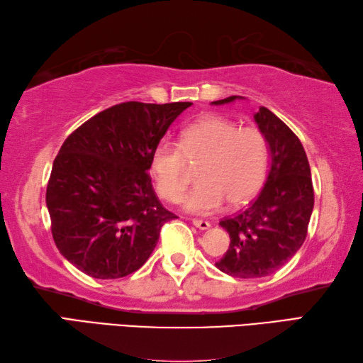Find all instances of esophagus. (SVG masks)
Segmentation results:
<instances>
[{"instance_id":"34e87169","label":"esophagus","mask_w":363,"mask_h":363,"mask_svg":"<svg viewBox=\"0 0 363 363\" xmlns=\"http://www.w3.org/2000/svg\"><path fill=\"white\" fill-rule=\"evenodd\" d=\"M191 223H194L196 228L200 230H209L211 228V223L208 222V220H200V218H194L191 220Z\"/></svg>"}]
</instances>
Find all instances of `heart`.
I'll list each match as a JSON object with an SVG mask.
<instances>
[{
    "mask_svg": "<svg viewBox=\"0 0 363 363\" xmlns=\"http://www.w3.org/2000/svg\"><path fill=\"white\" fill-rule=\"evenodd\" d=\"M186 162L196 169L198 186L182 198V208L211 214L226 200L240 206L258 194L266 177V138L255 127H242L222 116H206L181 132L179 146L159 143L149 168L159 195L176 203L187 187Z\"/></svg>",
    "mask_w": 363,
    "mask_h": 363,
    "instance_id": "b5f03b06",
    "label": "heart"
}]
</instances>
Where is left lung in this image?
<instances>
[{"mask_svg": "<svg viewBox=\"0 0 363 363\" xmlns=\"http://www.w3.org/2000/svg\"><path fill=\"white\" fill-rule=\"evenodd\" d=\"M240 96L212 102L223 105ZM255 123L271 151V169L257 200L233 217L220 220L230 234V248L216 262L238 279H259L286 264L302 247L313 212L315 194L307 154L294 132L266 106Z\"/></svg>", "mask_w": 363, "mask_h": 363, "instance_id": "obj_1", "label": "left lung"}]
</instances>
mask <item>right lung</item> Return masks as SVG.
<instances>
[{
  "label": "right lung",
  "instance_id": "add662e5",
  "mask_svg": "<svg viewBox=\"0 0 363 363\" xmlns=\"http://www.w3.org/2000/svg\"><path fill=\"white\" fill-rule=\"evenodd\" d=\"M190 105H113L64 141L45 201L55 244L78 271L94 279H121L151 257L162 226L176 216L155 195L149 160Z\"/></svg>",
  "mask_w": 363,
  "mask_h": 363
}]
</instances>
